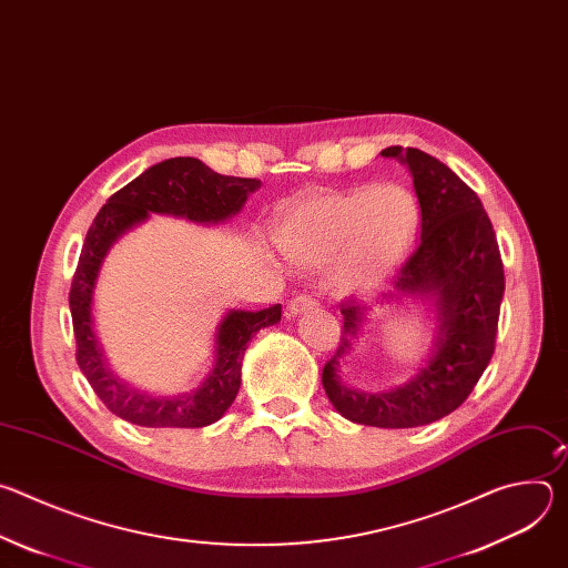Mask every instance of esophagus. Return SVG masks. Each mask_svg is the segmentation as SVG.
Here are the masks:
<instances>
[{"label": "esophagus", "instance_id": "1", "mask_svg": "<svg viewBox=\"0 0 568 568\" xmlns=\"http://www.w3.org/2000/svg\"><path fill=\"white\" fill-rule=\"evenodd\" d=\"M318 303H316V298H312V294H298V296H294L292 301H290V305H287V314L290 316H298V314H303V312H307V310H314Z\"/></svg>", "mask_w": 568, "mask_h": 568}]
</instances>
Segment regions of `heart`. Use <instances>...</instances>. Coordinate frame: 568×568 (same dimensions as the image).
<instances>
[{
  "mask_svg": "<svg viewBox=\"0 0 568 568\" xmlns=\"http://www.w3.org/2000/svg\"><path fill=\"white\" fill-rule=\"evenodd\" d=\"M418 226L414 195L397 184L314 193L296 202L276 224L283 254L303 267L335 265L342 290L386 278L407 254Z\"/></svg>",
  "mask_w": 568,
  "mask_h": 568,
  "instance_id": "heart-1",
  "label": "heart"
}]
</instances>
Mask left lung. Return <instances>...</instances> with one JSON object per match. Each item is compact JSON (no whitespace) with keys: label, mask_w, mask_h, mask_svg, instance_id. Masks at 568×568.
<instances>
[{"label":"left lung","mask_w":568,"mask_h":568,"mask_svg":"<svg viewBox=\"0 0 568 568\" xmlns=\"http://www.w3.org/2000/svg\"><path fill=\"white\" fill-rule=\"evenodd\" d=\"M382 156L399 159L414 178L420 204V242L402 265L382 305L420 298L436 312L432 353L418 373L395 388L359 390L342 382V364L368 323L371 307L342 303L344 335L323 366V388L333 407L357 425L409 429L449 416L488 368L504 298V263L493 222L478 195L436 156L390 145Z\"/></svg>","instance_id":"left-lung-1"}]
</instances>
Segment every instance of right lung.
Listing matches in <instances>:
<instances>
[{"label":"right lung","mask_w":568,"mask_h":568,"mask_svg":"<svg viewBox=\"0 0 568 568\" xmlns=\"http://www.w3.org/2000/svg\"><path fill=\"white\" fill-rule=\"evenodd\" d=\"M258 189L261 180L220 175L195 156H173L116 191L94 217L73 274L69 307L78 366L114 416L152 429H195L217 423L237 395L242 357L252 337L281 321V303L258 312L229 310L215 328V359L204 382L186 393L156 397L130 386L108 366L94 331V290L110 247L150 213L197 224L226 222Z\"/></svg>","instance_id":"add662e5"}]
</instances>
